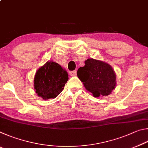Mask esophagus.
Wrapping results in <instances>:
<instances>
[{
  "instance_id": "esophagus-1",
  "label": "esophagus",
  "mask_w": 148,
  "mask_h": 148,
  "mask_svg": "<svg viewBox=\"0 0 148 148\" xmlns=\"http://www.w3.org/2000/svg\"><path fill=\"white\" fill-rule=\"evenodd\" d=\"M70 76H74L76 74V71H71L70 72Z\"/></svg>"
}]
</instances>
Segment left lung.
<instances>
[{"label":"left lung","mask_w":148,"mask_h":148,"mask_svg":"<svg viewBox=\"0 0 148 148\" xmlns=\"http://www.w3.org/2000/svg\"><path fill=\"white\" fill-rule=\"evenodd\" d=\"M77 76L87 91L94 97L108 96L116 86V74L109 64L92 58L85 61Z\"/></svg>","instance_id":"obj_1"}]
</instances>
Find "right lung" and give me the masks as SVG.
Listing matches in <instances>:
<instances>
[{
  "mask_svg": "<svg viewBox=\"0 0 148 148\" xmlns=\"http://www.w3.org/2000/svg\"><path fill=\"white\" fill-rule=\"evenodd\" d=\"M69 79L65 69L53 61H48L38 69L34 78V88L44 101L55 99L61 93Z\"/></svg>",
  "mask_w": 148,
  "mask_h": 148,
  "instance_id": "add662e5",
  "label": "right lung"
}]
</instances>
